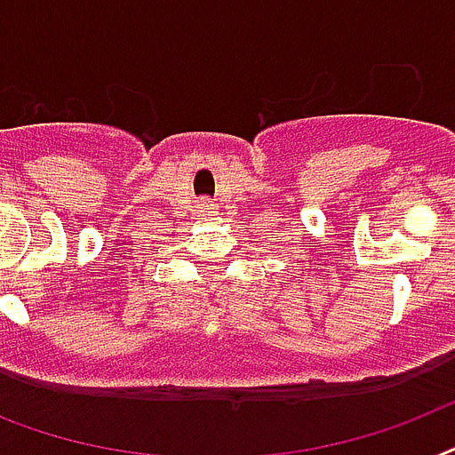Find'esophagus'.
Listing matches in <instances>:
<instances>
[{
    "label": "esophagus",
    "instance_id": "obj_1",
    "mask_svg": "<svg viewBox=\"0 0 455 455\" xmlns=\"http://www.w3.org/2000/svg\"><path fill=\"white\" fill-rule=\"evenodd\" d=\"M200 212H203V214L212 212V203H207V200H203V203H200Z\"/></svg>",
    "mask_w": 455,
    "mask_h": 455
}]
</instances>
